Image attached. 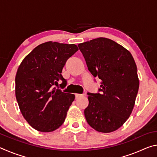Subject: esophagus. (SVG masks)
I'll return each mask as SVG.
<instances>
[{
  "instance_id": "1",
  "label": "esophagus",
  "mask_w": 157,
  "mask_h": 157,
  "mask_svg": "<svg viewBox=\"0 0 157 157\" xmlns=\"http://www.w3.org/2000/svg\"><path fill=\"white\" fill-rule=\"evenodd\" d=\"M75 98H78L79 97H82V96H84V94H75Z\"/></svg>"
}]
</instances>
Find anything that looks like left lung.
I'll use <instances>...</instances> for the list:
<instances>
[{"label": "left lung", "mask_w": 157, "mask_h": 157, "mask_svg": "<svg viewBox=\"0 0 157 157\" xmlns=\"http://www.w3.org/2000/svg\"><path fill=\"white\" fill-rule=\"evenodd\" d=\"M78 47L89 71L101 80L98 93H87L86 120L98 132L115 131L132 113L139 91L134 58L124 47L104 37L79 44Z\"/></svg>", "instance_id": "left-lung-1"}]
</instances>
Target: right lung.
Segmentation results:
<instances>
[{
    "instance_id": "right-lung-1",
    "label": "right lung",
    "mask_w": 157,
    "mask_h": 157,
    "mask_svg": "<svg viewBox=\"0 0 157 157\" xmlns=\"http://www.w3.org/2000/svg\"><path fill=\"white\" fill-rule=\"evenodd\" d=\"M78 50L75 44L48 41L39 45L26 56L15 78L16 98L21 112L29 124L42 132L59 128L75 95L63 89L66 80L61 73L66 61Z\"/></svg>"
}]
</instances>
